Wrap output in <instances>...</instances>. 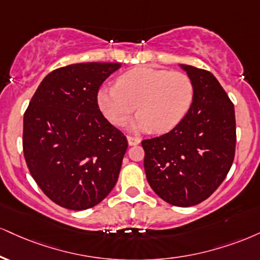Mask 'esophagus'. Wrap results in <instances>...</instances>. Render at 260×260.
Masks as SVG:
<instances>
[{"label": "esophagus", "mask_w": 260, "mask_h": 260, "mask_svg": "<svg viewBox=\"0 0 260 260\" xmlns=\"http://www.w3.org/2000/svg\"><path fill=\"white\" fill-rule=\"evenodd\" d=\"M127 140H128V144H129V145H137V144L140 143V138H138V137H134V136H128Z\"/></svg>", "instance_id": "obj_1"}]
</instances>
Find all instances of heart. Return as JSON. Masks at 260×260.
Listing matches in <instances>:
<instances>
[{"instance_id": "obj_1", "label": "heart", "mask_w": 260, "mask_h": 260, "mask_svg": "<svg viewBox=\"0 0 260 260\" xmlns=\"http://www.w3.org/2000/svg\"><path fill=\"white\" fill-rule=\"evenodd\" d=\"M193 99V84L181 71L139 68L123 74L117 84L98 92L100 110L111 123L121 126L136 108L139 114L131 128L165 132L179 123Z\"/></svg>"}]
</instances>
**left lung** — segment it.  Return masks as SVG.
Returning a JSON list of instances; mask_svg holds the SVG:
<instances>
[{"instance_id":"1","label":"left lung","mask_w":260,"mask_h":260,"mask_svg":"<svg viewBox=\"0 0 260 260\" xmlns=\"http://www.w3.org/2000/svg\"><path fill=\"white\" fill-rule=\"evenodd\" d=\"M193 84L189 111L170 132L145 139L144 168L164 201L190 207L205 201L229 173L236 146L235 109L207 70L180 64Z\"/></svg>"}]
</instances>
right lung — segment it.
Masks as SVG:
<instances>
[{
	"mask_svg": "<svg viewBox=\"0 0 260 260\" xmlns=\"http://www.w3.org/2000/svg\"><path fill=\"white\" fill-rule=\"evenodd\" d=\"M120 62H80L48 74L24 114L23 150L48 199L74 211L94 207L114 189L128 148L103 116L98 90Z\"/></svg>",
	"mask_w": 260,
	"mask_h": 260,
	"instance_id": "add662e5",
	"label": "right lung"
}]
</instances>
